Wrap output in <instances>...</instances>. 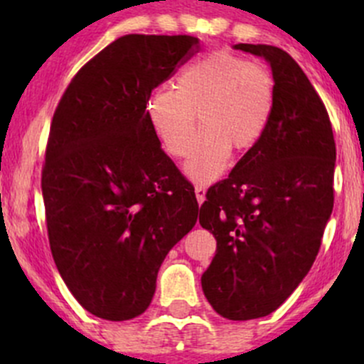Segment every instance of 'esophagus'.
I'll return each mask as SVG.
<instances>
[{
	"mask_svg": "<svg viewBox=\"0 0 364 364\" xmlns=\"http://www.w3.org/2000/svg\"><path fill=\"white\" fill-rule=\"evenodd\" d=\"M196 197H197V203L203 204L205 200V186L203 185H196Z\"/></svg>",
	"mask_w": 364,
	"mask_h": 364,
	"instance_id": "34e87169",
	"label": "esophagus"
}]
</instances>
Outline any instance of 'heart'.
<instances>
[{"instance_id": "heart-1", "label": "heart", "mask_w": 364, "mask_h": 364, "mask_svg": "<svg viewBox=\"0 0 364 364\" xmlns=\"http://www.w3.org/2000/svg\"><path fill=\"white\" fill-rule=\"evenodd\" d=\"M269 70L230 50H213L183 70L176 86L153 91L146 112L165 151L188 155L195 112L201 123L186 172L196 181L215 179L229 160L260 141L273 111Z\"/></svg>"}]
</instances>
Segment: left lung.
<instances>
[{
    "label": "left lung",
    "mask_w": 364,
    "mask_h": 364,
    "mask_svg": "<svg viewBox=\"0 0 364 364\" xmlns=\"http://www.w3.org/2000/svg\"><path fill=\"white\" fill-rule=\"evenodd\" d=\"M269 61L273 111L262 137L205 193L199 222L216 253L203 291L230 321L266 317L310 271L335 203L336 144L324 102L284 49L237 43Z\"/></svg>",
    "instance_id": "obj_1"
}]
</instances>
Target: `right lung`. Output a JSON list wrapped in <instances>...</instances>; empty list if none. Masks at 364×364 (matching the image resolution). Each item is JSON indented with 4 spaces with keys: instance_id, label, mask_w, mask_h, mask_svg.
<instances>
[{
    "instance_id": "add662e5",
    "label": "right lung",
    "mask_w": 364,
    "mask_h": 364,
    "mask_svg": "<svg viewBox=\"0 0 364 364\" xmlns=\"http://www.w3.org/2000/svg\"><path fill=\"white\" fill-rule=\"evenodd\" d=\"M196 53L193 36H121L73 75L54 111L42 167L50 252L80 306L105 321L149 306L165 255L197 222L193 186L146 112Z\"/></svg>"
}]
</instances>
